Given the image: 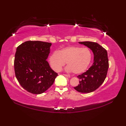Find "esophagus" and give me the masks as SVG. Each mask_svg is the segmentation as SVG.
<instances>
[{
    "label": "esophagus",
    "instance_id": "1",
    "mask_svg": "<svg viewBox=\"0 0 126 126\" xmlns=\"http://www.w3.org/2000/svg\"><path fill=\"white\" fill-rule=\"evenodd\" d=\"M63 75H64V76H66V77H70V76L68 75H67V74H63Z\"/></svg>",
    "mask_w": 126,
    "mask_h": 126
}]
</instances>
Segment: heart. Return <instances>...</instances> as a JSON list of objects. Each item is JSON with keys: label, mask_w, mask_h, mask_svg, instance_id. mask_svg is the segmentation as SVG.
<instances>
[{"label": "heart", "mask_w": 126, "mask_h": 126, "mask_svg": "<svg viewBox=\"0 0 126 126\" xmlns=\"http://www.w3.org/2000/svg\"><path fill=\"white\" fill-rule=\"evenodd\" d=\"M91 59V54L88 48L75 46L64 47L59 51L53 52L49 57L50 65L55 71H60L67 63L66 70L72 71L75 74L84 72L90 64Z\"/></svg>", "instance_id": "b5f03b06"}]
</instances>
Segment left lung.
<instances>
[{"label": "left lung", "instance_id": "8db88e82", "mask_svg": "<svg viewBox=\"0 0 126 126\" xmlns=\"http://www.w3.org/2000/svg\"><path fill=\"white\" fill-rule=\"evenodd\" d=\"M93 51L94 63L88 70L79 75V84L74 88L78 92L89 93L98 89L104 82L107 75L109 62L107 51L97 43L91 41L79 42Z\"/></svg>", "mask_w": 126, "mask_h": 126}]
</instances>
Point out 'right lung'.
Returning <instances> with one entry per match:
<instances>
[{
  "instance_id": "1",
  "label": "right lung",
  "mask_w": 126,
  "mask_h": 126,
  "mask_svg": "<svg viewBox=\"0 0 126 126\" xmlns=\"http://www.w3.org/2000/svg\"><path fill=\"white\" fill-rule=\"evenodd\" d=\"M51 45L47 42L27 41L17 48L14 60L15 75L21 87L30 93H44L58 76L46 60Z\"/></svg>"
}]
</instances>
